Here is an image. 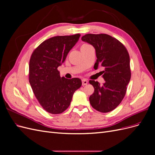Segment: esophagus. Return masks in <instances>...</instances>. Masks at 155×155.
<instances>
[{
    "label": "esophagus",
    "instance_id": "obj_1",
    "mask_svg": "<svg viewBox=\"0 0 155 155\" xmlns=\"http://www.w3.org/2000/svg\"><path fill=\"white\" fill-rule=\"evenodd\" d=\"M87 83H88V81H87V80H86V79H82V85H83V86H84V85H86Z\"/></svg>",
    "mask_w": 155,
    "mask_h": 155
}]
</instances>
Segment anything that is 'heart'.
<instances>
[{
	"label": "heart",
	"instance_id": "heart-1",
	"mask_svg": "<svg viewBox=\"0 0 155 155\" xmlns=\"http://www.w3.org/2000/svg\"><path fill=\"white\" fill-rule=\"evenodd\" d=\"M91 46V45H88V44H84V45H83L81 46V48H86V47H88V46Z\"/></svg>",
	"mask_w": 155,
	"mask_h": 155
}]
</instances>
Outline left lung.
Returning a JSON list of instances; mask_svg holds the SVG:
<instances>
[{"label":"left lung","mask_w":155,"mask_h":155,"mask_svg":"<svg viewBox=\"0 0 155 155\" xmlns=\"http://www.w3.org/2000/svg\"><path fill=\"white\" fill-rule=\"evenodd\" d=\"M83 41L92 45L96 54L95 70L103 67L105 82L100 85L90 80L94 92L89 97L94 109L101 112H109L118 107L126 94L130 76V58L125 46L118 39L105 34H88L81 37Z\"/></svg>","instance_id":"obj_1"}]
</instances>
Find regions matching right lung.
<instances>
[{"mask_svg":"<svg viewBox=\"0 0 155 155\" xmlns=\"http://www.w3.org/2000/svg\"><path fill=\"white\" fill-rule=\"evenodd\" d=\"M80 35L51 37L43 41L31 55L29 82L40 105L49 113L58 114L67 110L74 92L82 85L79 78H61L58 70Z\"/></svg>","mask_w":155,"mask_h":155,"instance_id":"obj_1","label":"right lung"}]
</instances>
